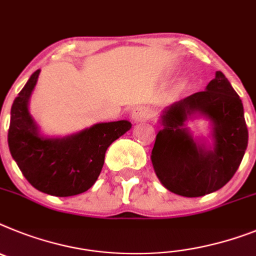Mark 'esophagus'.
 Returning <instances> with one entry per match:
<instances>
[{
  "label": "esophagus",
  "mask_w": 256,
  "mask_h": 256,
  "mask_svg": "<svg viewBox=\"0 0 256 256\" xmlns=\"http://www.w3.org/2000/svg\"><path fill=\"white\" fill-rule=\"evenodd\" d=\"M132 118L134 122H144V120H148L150 118L149 110L144 106L136 107L132 112Z\"/></svg>",
  "instance_id": "1"
}]
</instances>
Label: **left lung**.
Listing matches in <instances>:
<instances>
[{
    "label": "left lung",
    "mask_w": 256,
    "mask_h": 256,
    "mask_svg": "<svg viewBox=\"0 0 256 256\" xmlns=\"http://www.w3.org/2000/svg\"><path fill=\"white\" fill-rule=\"evenodd\" d=\"M200 113L213 123L214 149L196 144L184 128L189 117ZM152 152L155 174L168 190L182 196H202L228 182L241 164L248 130L241 98L222 71L206 90L176 102L163 111Z\"/></svg>",
    "instance_id": "1"
}]
</instances>
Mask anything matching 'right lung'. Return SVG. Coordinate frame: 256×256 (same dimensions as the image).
Wrapping results in <instances>:
<instances>
[{"label": "right lung", "instance_id": "right-lung-1", "mask_svg": "<svg viewBox=\"0 0 256 256\" xmlns=\"http://www.w3.org/2000/svg\"><path fill=\"white\" fill-rule=\"evenodd\" d=\"M40 70L32 74L12 106L8 142L12 156L30 185L56 196H71L93 186L107 148L130 130L128 120L100 123L64 137L44 138L28 111Z\"/></svg>", "mask_w": 256, "mask_h": 256}]
</instances>
